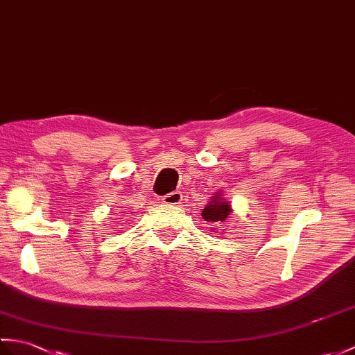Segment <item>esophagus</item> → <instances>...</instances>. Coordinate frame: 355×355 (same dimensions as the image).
<instances>
[{"label": "esophagus", "instance_id": "esophagus-1", "mask_svg": "<svg viewBox=\"0 0 355 355\" xmlns=\"http://www.w3.org/2000/svg\"><path fill=\"white\" fill-rule=\"evenodd\" d=\"M181 201H183V195H181L180 192H171V193H166L164 196H162V202L166 205H177Z\"/></svg>", "mask_w": 355, "mask_h": 355}]
</instances>
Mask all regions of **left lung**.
Here are the masks:
<instances>
[{"label": "left lung", "mask_w": 355, "mask_h": 355, "mask_svg": "<svg viewBox=\"0 0 355 355\" xmlns=\"http://www.w3.org/2000/svg\"><path fill=\"white\" fill-rule=\"evenodd\" d=\"M230 213H232V207L227 201L222 200L220 196H215L213 201L202 210V218L213 224H222L225 222Z\"/></svg>", "instance_id": "obj_1"}]
</instances>
